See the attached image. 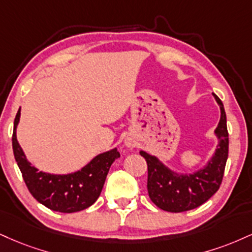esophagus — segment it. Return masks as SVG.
<instances>
[{
    "mask_svg": "<svg viewBox=\"0 0 252 252\" xmlns=\"http://www.w3.org/2000/svg\"><path fill=\"white\" fill-rule=\"evenodd\" d=\"M126 147L131 148V147H132V143H130V142H129V141H126Z\"/></svg>",
    "mask_w": 252,
    "mask_h": 252,
    "instance_id": "obj_1",
    "label": "esophagus"
}]
</instances>
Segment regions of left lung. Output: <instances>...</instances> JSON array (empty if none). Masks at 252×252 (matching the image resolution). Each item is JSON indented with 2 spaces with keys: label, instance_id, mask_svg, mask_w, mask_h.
<instances>
[{
  "label": "left lung",
  "instance_id": "1",
  "mask_svg": "<svg viewBox=\"0 0 252 252\" xmlns=\"http://www.w3.org/2000/svg\"><path fill=\"white\" fill-rule=\"evenodd\" d=\"M220 109V120L215 135L218 144L207 165L192 174H177L163 164L156 156L141 150L148 164V192L159 209L182 213L205 203L220 189L229 153V134L223 103L213 94Z\"/></svg>",
  "mask_w": 252,
  "mask_h": 252
}]
</instances>
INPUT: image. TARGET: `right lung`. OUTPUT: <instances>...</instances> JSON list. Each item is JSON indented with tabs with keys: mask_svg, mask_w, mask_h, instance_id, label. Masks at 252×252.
<instances>
[{
	"mask_svg": "<svg viewBox=\"0 0 252 252\" xmlns=\"http://www.w3.org/2000/svg\"><path fill=\"white\" fill-rule=\"evenodd\" d=\"M21 108L14 121L13 150L23 180L36 201L59 213L71 214L84 210L96 202L101 195L105 178L114 160L120 157L116 148L99 154L81 170L66 175H54L38 171L27 159L17 142L16 128L19 126Z\"/></svg>",
	"mask_w": 252,
	"mask_h": 252,
	"instance_id": "add662e5",
	"label": "right lung"
}]
</instances>
